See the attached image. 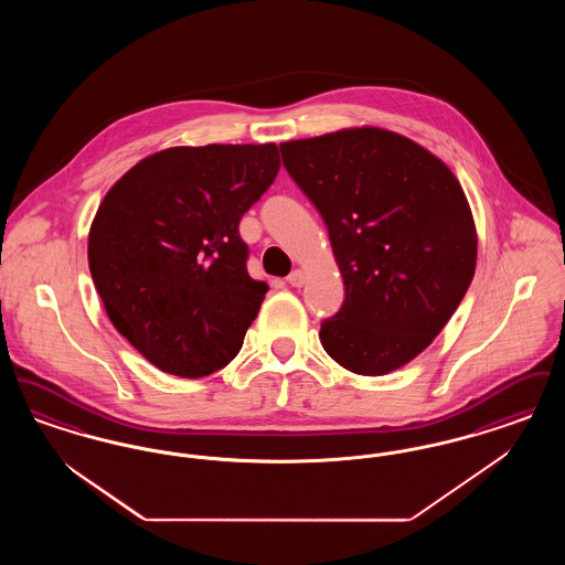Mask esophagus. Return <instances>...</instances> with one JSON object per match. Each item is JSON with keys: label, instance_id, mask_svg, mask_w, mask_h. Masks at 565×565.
<instances>
[{"label": "esophagus", "instance_id": "obj_1", "mask_svg": "<svg viewBox=\"0 0 565 565\" xmlns=\"http://www.w3.org/2000/svg\"><path fill=\"white\" fill-rule=\"evenodd\" d=\"M305 270L296 269L288 275V284L292 286V288H302L305 286Z\"/></svg>", "mask_w": 565, "mask_h": 565}]
</instances>
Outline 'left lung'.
<instances>
[{
    "label": "left lung",
    "instance_id": "1",
    "mask_svg": "<svg viewBox=\"0 0 565 565\" xmlns=\"http://www.w3.org/2000/svg\"><path fill=\"white\" fill-rule=\"evenodd\" d=\"M284 167L322 214L345 300L320 330L355 375H387L430 345L477 267V226L454 171L379 127L279 143Z\"/></svg>",
    "mask_w": 565,
    "mask_h": 565
}]
</instances>
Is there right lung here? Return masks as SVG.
<instances>
[{
  "label": "right lung",
  "instance_id": "right-lung-1",
  "mask_svg": "<svg viewBox=\"0 0 565 565\" xmlns=\"http://www.w3.org/2000/svg\"><path fill=\"white\" fill-rule=\"evenodd\" d=\"M275 143L175 146L131 167L88 231L114 328L169 375H212L243 345L269 286L247 275L239 220L279 171Z\"/></svg>",
  "mask_w": 565,
  "mask_h": 565
}]
</instances>
